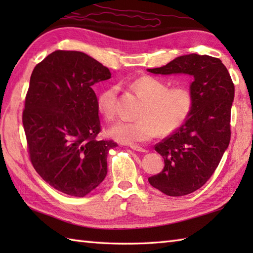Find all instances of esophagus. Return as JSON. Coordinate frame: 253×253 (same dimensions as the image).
<instances>
[{
  "instance_id": "34e87169",
  "label": "esophagus",
  "mask_w": 253,
  "mask_h": 253,
  "mask_svg": "<svg viewBox=\"0 0 253 253\" xmlns=\"http://www.w3.org/2000/svg\"><path fill=\"white\" fill-rule=\"evenodd\" d=\"M130 148L133 150V151H137V152H143V153L148 152V150H147V149L141 148V147H139V146H135V144H131Z\"/></svg>"
}]
</instances>
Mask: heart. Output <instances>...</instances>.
I'll return each instance as SVG.
<instances>
[{"instance_id": "1", "label": "heart", "mask_w": 253, "mask_h": 253, "mask_svg": "<svg viewBox=\"0 0 253 253\" xmlns=\"http://www.w3.org/2000/svg\"><path fill=\"white\" fill-rule=\"evenodd\" d=\"M130 87L144 100L137 121H120L110 129V136L124 144H137L151 140L158 135H169L182 126L193 106V95L189 88H169L164 80L142 76ZM118 88L116 85L102 90L98 95V109L105 120L116 117Z\"/></svg>"}]
</instances>
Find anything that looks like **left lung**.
Masks as SVG:
<instances>
[{
    "instance_id": "left-lung-1",
    "label": "left lung",
    "mask_w": 253,
    "mask_h": 253,
    "mask_svg": "<svg viewBox=\"0 0 253 253\" xmlns=\"http://www.w3.org/2000/svg\"><path fill=\"white\" fill-rule=\"evenodd\" d=\"M147 71L193 76L190 115L175 132L155 144V151L162 155L165 165L161 173L148 179L166 196L189 195L210 179L228 148L235 85L219 58L196 53Z\"/></svg>"
}]
</instances>
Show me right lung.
Wrapping results in <instances>:
<instances>
[{
	"label": "right lung",
	"mask_w": 253,
	"mask_h": 253,
	"mask_svg": "<svg viewBox=\"0 0 253 253\" xmlns=\"http://www.w3.org/2000/svg\"><path fill=\"white\" fill-rule=\"evenodd\" d=\"M110 78L94 58L63 50L31 74L23 112L30 161L42 179L66 195L84 197L106 176L107 154L117 144L95 139L101 124L92 87Z\"/></svg>",
	"instance_id": "add662e5"
}]
</instances>
